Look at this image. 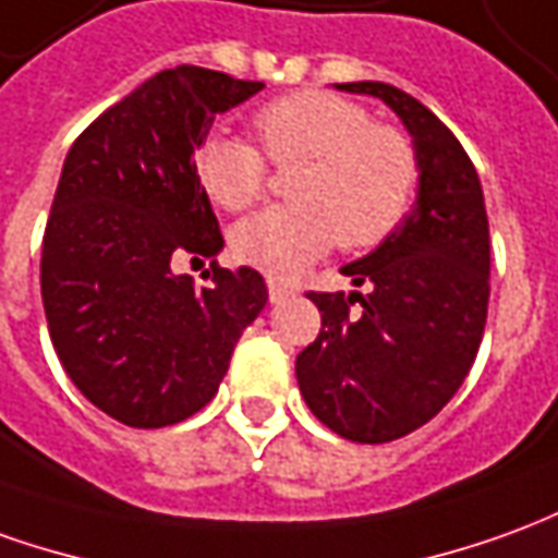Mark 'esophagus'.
I'll return each mask as SVG.
<instances>
[{"instance_id":"obj_1","label":"esophagus","mask_w":558,"mask_h":558,"mask_svg":"<svg viewBox=\"0 0 558 558\" xmlns=\"http://www.w3.org/2000/svg\"><path fill=\"white\" fill-rule=\"evenodd\" d=\"M290 295H295V287H292V283L268 278V299H271V302H283V299H290Z\"/></svg>"}]
</instances>
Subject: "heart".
Returning <instances> with one entry per match:
<instances>
[{
	"label": "heart",
	"instance_id": "obj_1",
	"mask_svg": "<svg viewBox=\"0 0 558 558\" xmlns=\"http://www.w3.org/2000/svg\"><path fill=\"white\" fill-rule=\"evenodd\" d=\"M259 147L290 178L292 205L235 226L241 263L292 278L335 244L372 251L404 223L420 184V154L408 132L374 123L362 105L323 89H299L253 117ZM244 138L211 132L196 150V181L217 208L241 214L268 190V163Z\"/></svg>",
	"mask_w": 558,
	"mask_h": 558
}]
</instances>
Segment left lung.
I'll return each instance as SVG.
<instances>
[{
    "label": "left lung",
    "instance_id": "obj_1",
    "mask_svg": "<svg viewBox=\"0 0 558 558\" xmlns=\"http://www.w3.org/2000/svg\"><path fill=\"white\" fill-rule=\"evenodd\" d=\"M377 96L420 154L414 211L377 251L344 266L368 292H307L319 335L295 377L323 426L356 444H387L428 423L462 387L489 307V220L481 178L426 105L380 81L335 84Z\"/></svg>",
    "mask_w": 558,
    "mask_h": 558
}]
</instances>
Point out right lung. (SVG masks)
Wrapping results in <instances>:
<instances>
[{
  "instance_id": "obj_1",
  "label": "right lung",
  "mask_w": 558,
  "mask_h": 558,
  "mask_svg": "<svg viewBox=\"0 0 558 558\" xmlns=\"http://www.w3.org/2000/svg\"><path fill=\"white\" fill-rule=\"evenodd\" d=\"M263 87L166 69L96 117L65 157L41 244L45 317L72 384L123 426H174L202 411L266 307L253 268L211 263L208 287L171 271L223 247L196 147L214 114Z\"/></svg>"
}]
</instances>
